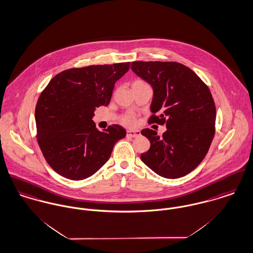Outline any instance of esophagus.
Returning <instances> with one entry per match:
<instances>
[{"mask_svg": "<svg viewBox=\"0 0 253 253\" xmlns=\"http://www.w3.org/2000/svg\"><path fill=\"white\" fill-rule=\"evenodd\" d=\"M126 136L127 137H131V138H135L138 137V136H140V131H137V130H127L126 131Z\"/></svg>", "mask_w": 253, "mask_h": 253, "instance_id": "esophagus-1", "label": "esophagus"}]
</instances>
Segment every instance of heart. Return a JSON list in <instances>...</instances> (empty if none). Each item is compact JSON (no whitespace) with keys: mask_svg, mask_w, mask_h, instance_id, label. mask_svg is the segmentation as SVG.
Segmentation results:
<instances>
[{"mask_svg":"<svg viewBox=\"0 0 253 253\" xmlns=\"http://www.w3.org/2000/svg\"><path fill=\"white\" fill-rule=\"evenodd\" d=\"M135 82H143L141 80H137ZM134 82V83H135ZM122 123L125 125V126H131L133 124H134V117L131 115V114H125V115L122 117Z\"/></svg>","mask_w":253,"mask_h":253,"instance_id":"1","label":"heart"}]
</instances>
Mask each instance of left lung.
Wrapping results in <instances>:
<instances>
[{"label": "left lung", "mask_w": 253, "mask_h": 253, "mask_svg": "<svg viewBox=\"0 0 253 253\" xmlns=\"http://www.w3.org/2000/svg\"><path fill=\"white\" fill-rule=\"evenodd\" d=\"M131 69L154 89L149 123L167 127L162 136L150 128L141 131L151 143L141 161L161 177H184L204 160L214 136L216 111L211 91L180 63L137 61Z\"/></svg>", "instance_id": "obj_1"}]
</instances>
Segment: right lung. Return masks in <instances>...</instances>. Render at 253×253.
<instances>
[{"label": "right lung", "mask_w": 253, "mask_h": 253, "mask_svg": "<svg viewBox=\"0 0 253 253\" xmlns=\"http://www.w3.org/2000/svg\"><path fill=\"white\" fill-rule=\"evenodd\" d=\"M129 66L127 62L67 69L41 93L35 111L37 140L47 163L61 176L73 181L91 177L126 136L119 125L97 130L92 119L96 107L109 104L116 81Z\"/></svg>", "instance_id": "add662e5"}]
</instances>
